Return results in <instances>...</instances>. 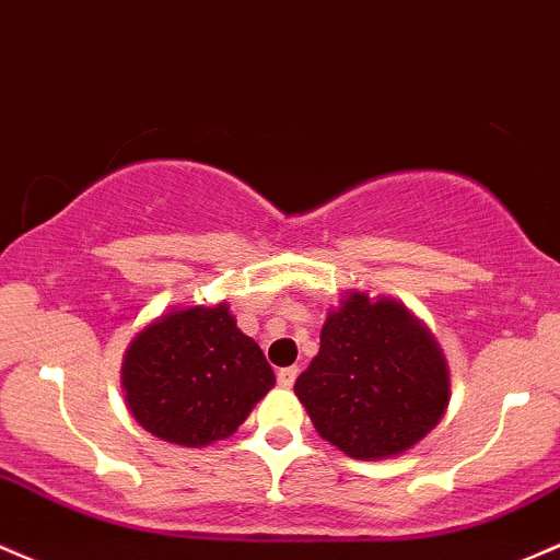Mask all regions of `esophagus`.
Segmentation results:
<instances>
[{
	"label": "esophagus",
	"mask_w": 560,
	"mask_h": 560,
	"mask_svg": "<svg viewBox=\"0 0 560 560\" xmlns=\"http://www.w3.org/2000/svg\"><path fill=\"white\" fill-rule=\"evenodd\" d=\"M296 375H299V368H282L278 370V383L282 388H291L293 383H296Z\"/></svg>",
	"instance_id": "1"
}]
</instances>
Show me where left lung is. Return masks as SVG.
<instances>
[{
  "mask_svg": "<svg viewBox=\"0 0 560 560\" xmlns=\"http://www.w3.org/2000/svg\"><path fill=\"white\" fill-rule=\"evenodd\" d=\"M293 392L325 442L357 460H386L423 442L444 418L450 364L401 301L349 291L328 310L319 354Z\"/></svg>",
  "mask_w": 560,
  "mask_h": 560,
  "instance_id": "8db88e82",
  "label": "left lung"
}]
</instances>
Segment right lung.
Masks as SVG:
<instances>
[{"label": "right lung", "instance_id": "obj_1", "mask_svg": "<svg viewBox=\"0 0 560 560\" xmlns=\"http://www.w3.org/2000/svg\"><path fill=\"white\" fill-rule=\"evenodd\" d=\"M275 373L230 304L172 306L129 341L121 388L137 423L161 442L228 439L272 392Z\"/></svg>", "mask_w": 560, "mask_h": 560}]
</instances>
